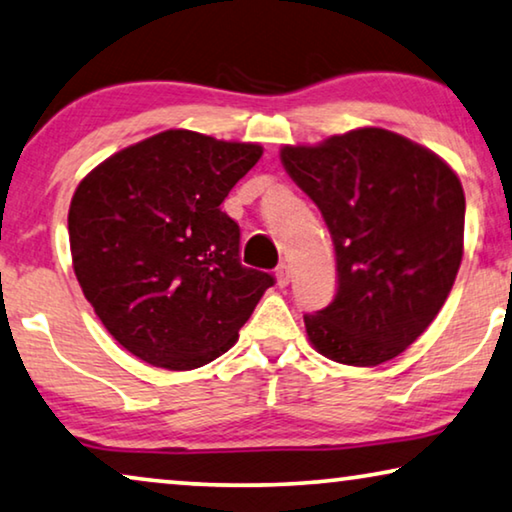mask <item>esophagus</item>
Segmentation results:
<instances>
[{
  "label": "esophagus",
  "mask_w": 512,
  "mask_h": 512,
  "mask_svg": "<svg viewBox=\"0 0 512 512\" xmlns=\"http://www.w3.org/2000/svg\"><path fill=\"white\" fill-rule=\"evenodd\" d=\"M276 280H278V287H287L289 285V266L287 264H280L276 269Z\"/></svg>",
  "instance_id": "obj_1"
}]
</instances>
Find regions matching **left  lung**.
Instances as JSON below:
<instances>
[{
  "label": "left lung",
  "instance_id": "1",
  "mask_svg": "<svg viewBox=\"0 0 512 512\" xmlns=\"http://www.w3.org/2000/svg\"><path fill=\"white\" fill-rule=\"evenodd\" d=\"M280 160L322 211L338 292L305 315V333L335 363L372 368L402 354L451 294L464 253V190L434 151L365 126Z\"/></svg>",
  "mask_w": 512,
  "mask_h": 512
}]
</instances>
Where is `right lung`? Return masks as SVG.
<instances>
[{
    "label": "right lung",
    "mask_w": 512,
    "mask_h": 512,
    "mask_svg": "<svg viewBox=\"0 0 512 512\" xmlns=\"http://www.w3.org/2000/svg\"><path fill=\"white\" fill-rule=\"evenodd\" d=\"M262 151L174 128L105 158L75 188V278L140 361L167 370L211 363L273 285L239 262V225L220 209Z\"/></svg>",
    "instance_id": "1"
}]
</instances>
